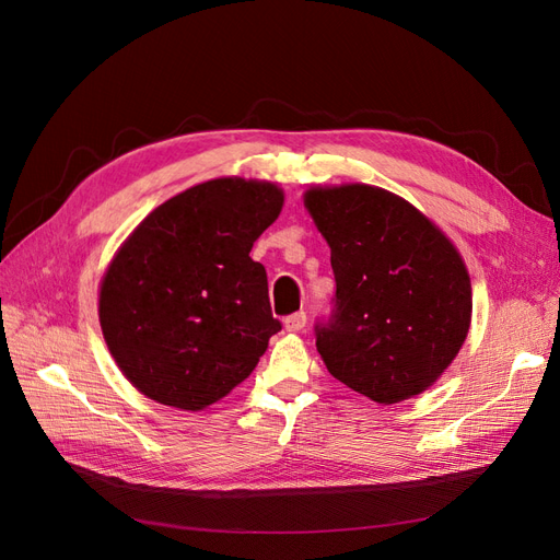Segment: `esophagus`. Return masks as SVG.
Instances as JSON below:
<instances>
[{
    "label": "esophagus",
    "mask_w": 560,
    "mask_h": 560,
    "mask_svg": "<svg viewBox=\"0 0 560 560\" xmlns=\"http://www.w3.org/2000/svg\"><path fill=\"white\" fill-rule=\"evenodd\" d=\"M303 327H306V313H303V311H299V313H294V315H290V317H284V329H287V331L296 334V331H301Z\"/></svg>",
    "instance_id": "esophagus-1"
}]
</instances>
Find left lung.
<instances>
[{"mask_svg":"<svg viewBox=\"0 0 560 560\" xmlns=\"http://www.w3.org/2000/svg\"><path fill=\"white\" fill-rule=\"evenodd\" d=\"M303 206L331 249L336 311L315 343L329 374L383 406L425 393L471 325L460 252L428 214L381 186H311Z\"/></svg>","mask_w":560,"mask_h":560,"instance_id":"1","label":"left lung"}]
</instances>
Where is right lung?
Returning a JSON list of instances; mask_svg holds the SVG:
<instances>
[{"instance_id":"right-lung-1","label":"right lung","mask_w":560,"mask_h":560,"mask_svg":"<svg viewBox=\"0 0 560 560\" xmlns=\"http://www.w3.org/2000/svg\"><path fill=\"white\" fill-rule=\"evenodd\" d=\"M282 206L276 182L208 179L151 210L116 249L97 317L116 366L144 397L196 413L259 364L280 322L249 252Z\"/></svg>"}]
</instances>
